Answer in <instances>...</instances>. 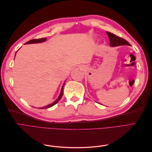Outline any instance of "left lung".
<instances>
[{
	"label": "left lung",
	"instance_id": "1",
	"mask_svg": "<svg viewBox=\"0 0 152 152\" xmlns=\"http://www.w3.org/2000/svg\"><path fill=\"white\" fill-rule=\"evenodd\" d=\"M107 34L109 37L110 40V45L112 47H115V46H119V45H131V44L129 43L127 40L124 39L121 37L115 35L113 34L110 33V32L107 31Z\"/></svg>",
	"mask_w": 152,
	"mask_h": 152
}]
</instances>
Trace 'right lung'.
<instances>
[{
	"label": "right lung",
	"instance_id": "1",
	"mask_svg": "<svg viewBox=\"0 0 152 152\" xmlns=\"http://www.w3.org/2000/svg\"><path fill=\"white\" fill-rule=\"evenodd\" d=\"M46 40V38H42V39H33V40H31L30 41H28V42H27L25 43V44H35V43H40V42H45V41ZM65 82H64V84L62 86V88H61V93H60V94H59L58 98L56 100L54 101V102L53 103H52L51 104H49L48 105H46L45 106V107H42L40 108L41 109H45V108H50L53 107V106H54V104H56L59 100H60V99L61 98L62 96H63V86H64V84H65Z\"/></svg>",
	"mask_w": 152,
	"mask_h": 152
}]
</instances>
